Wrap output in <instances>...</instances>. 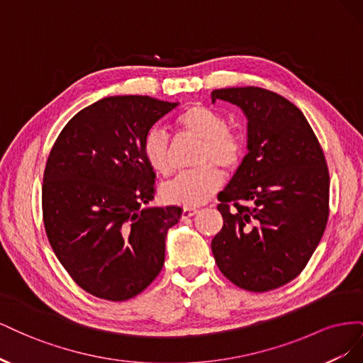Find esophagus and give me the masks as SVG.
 <instances>
[{
  "label": "esophagus",
  "instance_id": "obj_1",
  "mask_svg": "<svg viewBox=\"0 0 363 363\" xmlns=\"http://www.w3.org/2000/svg\"><path fill=\"white\" fill-rule=\"evenodd\" d=\"M196 213H199V211H196V208H194V207H183L182 218L186 219V218H191V216H194Z\"/></svg>",
  "mask_w": 363,
  "mask_h": 363
}]
</instances>
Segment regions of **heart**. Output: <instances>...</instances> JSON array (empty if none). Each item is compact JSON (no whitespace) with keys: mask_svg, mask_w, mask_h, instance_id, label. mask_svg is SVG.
Returning <instances> with one entry per match:
<instances>
[{"mask_svg":"<svg viewBox=\"0 0 363 363\" xmlns=\"http://www.w3.org/2000/svg\"><path fill=\"white\" fill-rule=\"evenodd\" d=\"M180 135L200 140L195 163L199 168L183 172L163 186L164 201L195 207L207 203L224 183L223 167L235 169L244 156V140L236 131L227 128L225 118L213 108L194 104L179 115ZM172 148L168 135L160 127L151 128L142 145V155L150 167L160 175L172 169Z\"/></svg>","mask_w":363,"mask_h":363,"instance_id":"obj_1","label":"heart"}]
</instances>
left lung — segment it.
<instances>
[{
    "mask_svg": "<svg viewBox=\"0 0 363 363\" xmlns=\"http://www.w3.org/2000/svg\"><path fill=\"white\" fill-rule=\"evenodd\" d=\"M216 100L247 116L248 152L218 195L224 225L213 240L218 268L236 286L267 292L294 280L320 244L330 177L301 111L262 87H227Z\"/></svg>",
    "mask_w": 363,
    "mask_h": 363,
    "instance_id": "1",
    "label": "left lung"
}]
</instances>
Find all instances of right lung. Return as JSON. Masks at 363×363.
Wrapping results in <instances>:
<instances>
[{"label":"right lung","mask_w":363,"mask_h":363,"mask_svg":"<svg viewBox=\"0 0 363 363\" xmlns=\"http://www.w3.org/2000/svg\"><path fill=\"white\" fill-rule=\"evenodd\" d=\"M179 103L107 96L63 127L43 172L42 213L52 251L98 298L125 301L162 271L177 206L147 207L156 174L142 155L150 128Z\"/></svg>","instance_id":"1"}]
</instances>
